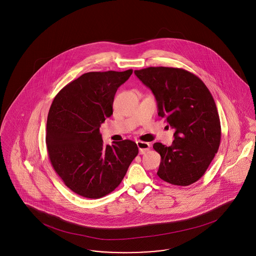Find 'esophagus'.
<instances>
[{
	"mask_svg": "<svg viewBox=\"0 0 256 256\" xmlns=\"http://www.w3.org/2000/svg\"><path fill=\"white\" fill-rule=\"evenodd\" d=\"M137 144V147L139 149V152L142 154H145L147 152L148 150H150V144L148 142H143V141H137L136 142Z\"/></svg>",
	"mask_w": 256,
	"mask_h": 256,
	"instance_id": "34e87169",
	"label": "esophagus"
}]
</instances>
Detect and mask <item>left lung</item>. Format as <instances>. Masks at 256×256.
I'll return each mask as SVG.
<instances>
[{
  "instance_id": "left-lung-1",
  "label": "left lung",
  "mask_w": 256,
  "mask_h": 256,
  "mask_svg": "<svg viewBox=\"0 0 256 256\" xmlns=\"http://www.w3.org/2000/svg\"><path fill=\"white\" fill-rule=\"evenodd\" d=\"M134 74L154 94L158 116L175 128L171 146L158 142L152 146L162 158L158 177L182 186L196 182L220 144V120L210 90L199 77L182 68L150 66Z\"/></svg>"
}]
</instances>
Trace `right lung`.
<instances>
[{
  "mask_svg": "<svg viewBox=\"0 0 256 256\" xmlns=\"http://www.w3.org/2000/svg\"><path fill=\"white\" fill-rule=\"evenodd\" d=\"M132 70L92 72L66 85L55 96L46 124L50 162L78 196L98 199L112 192L138 154L126 139L104 145L100 124L113 114L115 94Z\"/></svg>",
  "mask_w": 256,
  "mask_h": 256,
  "instance_id": "obj_1",
  "label": "right lung"
}]
</instances>
